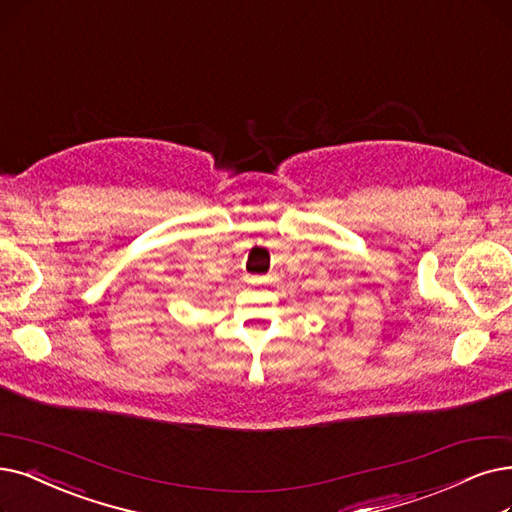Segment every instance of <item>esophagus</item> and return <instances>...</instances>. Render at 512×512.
Masks as SVG:
<instances>
[{"instance_id": "esophagus-1", "label": "esophagus", "mask_w": 512, "mask_h": 512, "mask_svg": "<svg viewBox=\"0 0 512 512\" xmlns=\"http://www.w3.org/2000/svg\"><path fill=\"white\" fill-rule=\"evenodd\" d=\"M267 277H250V283H267Z\"/></svg>"}]
</instances>
